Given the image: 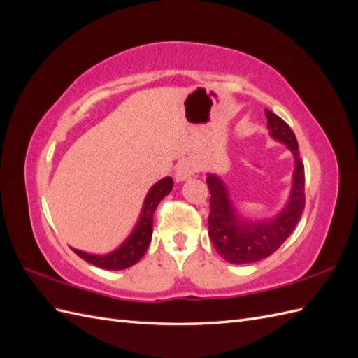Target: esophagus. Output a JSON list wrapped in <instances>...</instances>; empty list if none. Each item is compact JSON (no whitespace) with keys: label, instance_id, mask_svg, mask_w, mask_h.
I'll use <instances>...</instances> for the list:
<instances>
[{"label":"esophagus","instance_id":"34e87169","mask_svg":"<svg viewBox=\"0 0 358 358\" xmlns=\"http://www.w3.org/2000/svg\"><path fill=\"white\" fill-rule=\"evenodd\" d=\"M195 171L196 169L194 162H191V159H183V162H180L177 166V180L185 181L187 178H191Z\"/></svg>","mask_w":358,"mask_h":358}]
</instances>
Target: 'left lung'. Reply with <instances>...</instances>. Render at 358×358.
Returning a JSON list of instances; mask_svg holds the SVG:
<instances>
[{
    "mask_svg": "<svg viewBox=\"0 0 358 358\" xmlns=\"http://www.w3.org/2000/svg\"><path fill=\"white\" fill-rule=\"evenodd\" d=\"M268 127L273 138L285 143L295 157L294 186L291 200L280 215L268 222H245L235 212L226 189L215 175H209L208 186L210 192V209L208 229L212 245L217 252L229 263H254L271 254L283 245L295 229L305 209V166L300 159L299 143L295 134L283 118L269 109H264Z\"/></svg>",
    "mask_w": 358,
    "mask_h": 358,
    "instance_id": "left-lung-1",
    "label": "left lung"
}]
</instances>
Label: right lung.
Masks as SVG:
<instances>
[{
  "instance_id": "obj_1",
  "label": "right lung",
  "mask_w": 358,
  "mask_h": 358,
  "mask_svg": "<svg viewBox=\"0 0 358 358\" xmlns=\"http://www.w3.org/2000/svg\"><path fill=\"white\" fill-rule=\"evenodd\" d=\"M172 187H173V180L171 177H166L162 181H158L157 185L152 186L146 200H144L143 214L138 224L135 227L134 234L126 240L123 246L115 250V252L100 257V255L86 254L78 249H72V250L78 257H81L83 260L92 263L94 266H98V268L101 269L118 271V269H126L129 266L135 264L144 254H146V250L149 248V243L152 238V227H154V212L158 206V203L172 191Z\"/></svg>"
}]
</instances>
